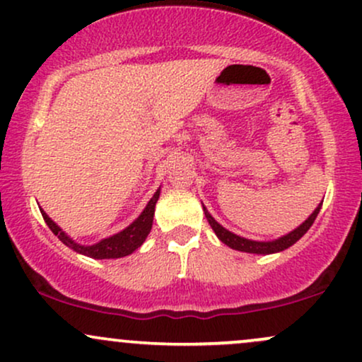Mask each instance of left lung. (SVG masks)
Wrapping results in <instances>:
<instances>
[{
  "label": "left lung",
  "instance_id": "left-lung-1",
  "mask_svg": "<svg viewBox=\"0 0 362 362\" xmlns=\"http://www.w3.org/2000/svg\"><path fill=\"white\" fill-rule=\"evenodd\" d=\"M320 208H322V203L315 208V211H313V214L310 215L308 218L305 220V222L301 223L298 228H295V230L288 233V235H284V237H281V239L273 240V242H256V240H249V239H244V237L235 235V233L225 230V228L220 223H216L214 216H211L206 211V208H203V211H205L208 223L211 225V228L215 230L216 237H218V239L222 240L223 244H227L228 247H232L235 250H242V252H250V254H273V252H279V250L288 249L290 245L295 244L296 240H300L301 237L307 233L308 228L312 227V223L315 222V218H317L318 211H320Z\"/></svg>",
  "mask_w": 362,
  "mask_h": 362
}]
</instances>
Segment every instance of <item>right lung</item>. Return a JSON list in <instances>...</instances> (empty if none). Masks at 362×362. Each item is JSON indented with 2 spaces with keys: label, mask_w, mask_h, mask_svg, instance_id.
I'll use <instances>...</instances> for the list:
<instances>
[{
  "label": "right lung",
  "mask_w": 362,
  "mask_h": 362,
  "mask_svg": "<svg viewBox=\"0 0 362 362\" xmlns=\"http://www.w3.org/2000/svg\"><path fill=\"white\" fill-rule=\"evenodd\" d=\"M157 199H159V189L156 191L154 197L151 198V202L147 203L146 210L140 214V216L135 220L134 223L129 225L125 230H122L117 235L108 237V239L98 242L95 245H79L76 244L74 240L69 239V237L64 233L61 228L55 225L52 220L49 218V215L42 210V216H44L45 223L49 225V228L52 230L55 235L59 237V240L64 242L67 247H71L76 252L84 254V256L93 257V259H117V257H123V256H129V254L134 252L135 249H139L140 245L144 244L146 237L148 235L152 228V220H154V208Z\"/></svg>",
  "instance_id": "right-lung-1"
}]
</instances>
